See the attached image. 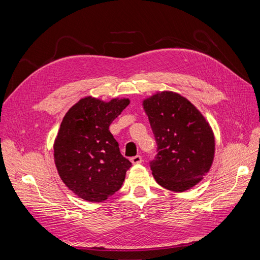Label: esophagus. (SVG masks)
Here are the masks:
<instances>
[{"instance_id":"34e87169","label":"esophagus","mask_w":260,"mask_h":260,"mask_svg":"<svg viewBox=\"0 0 260 260\" xmlns=\"http://www.w3.org/2000/svg\"><path fill=\"white\" fill-rule=\"evenodd\" d=\"M131 161H132V164H140V162H142V156H140V155L133 156V157H131Z\"/></svg>"}]
</instances>
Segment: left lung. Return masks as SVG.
Here are the masks:
<instances>
[{"instance_id": "1", "label": "left lung", "mask_w": 260, "mask_h": 260, "mask_svg": "<svg viewBox=\"0 0 260 260\" xmlns=\"http://www.w3.org/2000/svg\"><path fill=\"white\" fill-rule=\"evenodd\" d=\"M157 144L149 161L156 182L183 192L198 184L214 159L215 139L205 118L185 98L157 93L143 102Z\"/></svg>"}]
</instances>
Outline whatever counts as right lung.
Wrapping results in <instances>:
<instances>
[{"instance_id":"1","label":"right lung","mask_w":260,"mask_h":260,"mask_svg":"<svg viewBox=\"0 0 260 260\" xmlns=\"http://www.w3.org/2000/svg\"><path fill=\"white\" fill-rule=\"evenodd\" d=\"M129 100L104 103L84 98L69 109L54 143L59 177L70 191L89 202H102L121 187L131 161L120 153L109 131Z\"/></svg>"}]
</instances>
